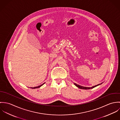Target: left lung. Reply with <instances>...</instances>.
I'll return each mask as SVG.
<instances>
[{
	"label": "left lung",
	"mask_w": 120,
	"mask_h": 120,
	"mask_svg": "<svg viewBox=\"0 0 120 120\" xmlns=\"http://www.w3.org/2000/svg\"><path fill=\"white\" fill-rule=\"evenodd\" d=\"M102 84V83H101V84H98V85H96V86H93L91 87H84V86H79V85H77V84H75V83H74V84L75 86H76L77 87H78L79 88H80V89H85V90H88V89H90L94 88V87H96V86H99V85H101Z\"/></svg>",
	"instance_id": "obj_1"
}]
</instances>
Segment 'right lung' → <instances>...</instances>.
Here are the masks:
<instances>
[{
  "instance_id": "add662e5",
  "label": "right lung",
  "mask_w": 120,
  "mask_h": 120,
  "mask_svg": "<svg viewBox=\"0 0 120 120\" xmlns=\"http://www.w3.org/2000/svg\"><path fill=\"white\" fill-rule=\"evenodd\" d=\"M45 83H44L43 84H42V85H40V86H37V87H31V88H32V89H35V88H40V87H41V86H42V85H43L44 84H45Z\"/></svg>"
}]
</instances>
